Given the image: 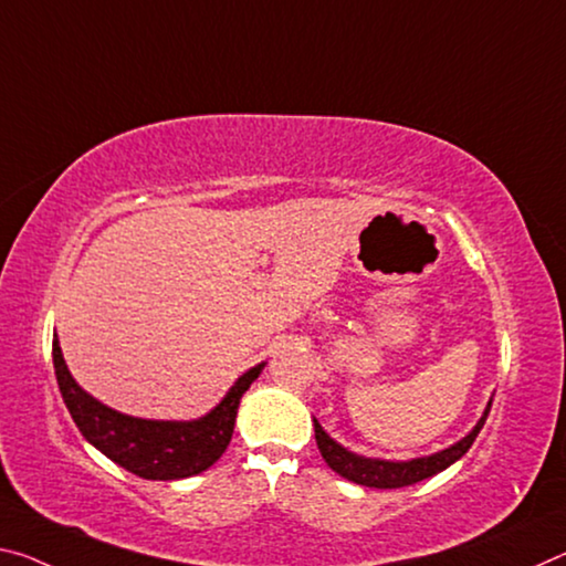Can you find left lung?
<instances>
[{
    "label": "left lung",
    "mask_w": 566,
    "mask_h": 566,
    "mask_svg": "<svg viewBox=\"0 0 566 566\" xmlns=\"http://www.w3.org/2000/svg\"><path fill=\"white\" fill-rule=\"evenodd\" d=\"M489 410H491V402L486 406V412H483V418L479 420L476 428H473L463 441L446 448L441 453L426 455V459H412V461H378V459H363V455L349 453L347 448H343L337 441H332L317 420H315V438H317L322 459H325L329 469L339 473L343 479L360 483V486H370V489H402V486H410V483L436 476V473H441L443 469H448V465L459 461L461 455L473 446V441H476L479 430L483 428V423H486Z\"/></svg>",
    "instance_id": "1"
}]
</instances>
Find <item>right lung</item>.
I'll list each match as a JSON object with an SVG mask.
<instances>
[{"label":"right lung","mask_w":566,"mask_h":566,"mask_svg":"<svg viewBox=\"0 0 566 566\" xmlns=\"http://www.w3.org/2000/svg\"><path fill=\"white\" fill-rule=\"evenodd\" d=\"M52 363H55L62 400H65L80 433L125 471L150 481L188 479L217 463L234 433L239 400L264 367L262 363L241 375L234 388L227 392V398L209 416L191 420V423H174V420L123 416V412L90 398L62 360L57 337L52 343Z\"/></svg>","instance_id":"obj_1"}]
</instances>
